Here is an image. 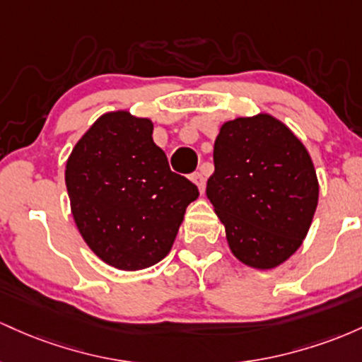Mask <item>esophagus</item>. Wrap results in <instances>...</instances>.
<instances>
[{"label":"esophagus","instance_id":"34e87169","mask_svg":"<svg viewBox=\"0 0 362 362\" xmlns=\"http://www.w3.org/2000/svg\"><path fill=\"white\" fill-rule=\"evenodd\" d=\"M192 181L194 182V185H197L198 192H200V193L205 192V177H203L202 173H194L192 176Z\"/></svg>","mask_w":362,"mask_h":362}]
</instances>
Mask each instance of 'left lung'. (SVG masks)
Segmentation results:
<instances>
[{"instance_id":"obj_1","label":"left lung","mask_w":362,"mask_h":362,"mask_svg":"<svg viewBox=\"0 0 362 362\" xmlns=\"http://www.w3.org/2000/svg\"><path fill=\"white\" fill-rule=\"evenodd\" d=\"M206 197L230 253L257 270L277 269L303 245L320 185L304 144L269 112L226 121L214 144Z\"/></svg>"}]
</instances>
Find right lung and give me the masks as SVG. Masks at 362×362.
Here are the masks:
<instances>
[{"instance_id":"1","label":"right lung","mask_w":362,"mask_h":362,"mask_svg":"<svg viewBox=\"0 0 362 362\" xmlns=\"http://www.w3.org/2000/svg\"><path fill=\"white\" fill-rule=\"evenodd\" d=\"M153 123L127 109L104 112L64 169L73 221L109 267L144 270L168 257L198 188L169 169Z\"/></svg>"}]
</instances>
